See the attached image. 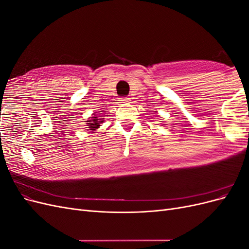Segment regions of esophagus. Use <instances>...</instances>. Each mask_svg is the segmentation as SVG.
I'll return each instance as SVG.
<instances>
[{
    "label": "esophagus",
    "instance_id": "esophagus-1",
    "mask_svg": "<svg viewBox=\"0 0 249 249\" xmlns=\"http://www.w3.org/2000/svg\"><path fill=\"white\" fill-rule=\"evenodd\" d=\"M120 101H122V103H127L130 100L127 99V96H124V97H120Z\"/></svg>",
    "mask_w": 249,
    "mask_h": 249
}]
</instances>
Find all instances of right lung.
<instances>
[{
	"label": "right lung",
	"mask_w": 249,
	"mask_h": 249,
	"mask_svg": "<svg viewBox=\"0 0 249 249\" xmlns=\"http://www.w3.org/2000/svg\"><path fill=\"white\" fill-rule=\"evenodd\" d=\"M101 119H99L97 117H91V118H88V127L90 129V131H94L95 129L100 126V124L103 122H100Z\"/></svg>",
	"instance_id": "1"
}]
</instances>
